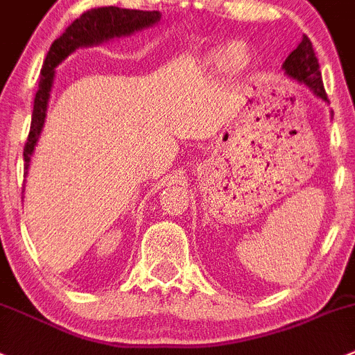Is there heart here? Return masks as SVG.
<instances>
[{
  "mask_svg": "<svg viewBox=\"0 0 355 355\" xmlns=\"http://www.w3.org/2000/svg\"><path fill=\"white\" fill-rule=\"evenodd\" d=\"M251 50L244 42H230L216 46L205 55V66L225 71L230 76H239L251 66Z\"/></svg>",
  "mask_w": 355,
  "mask_h": 355,
  "instance_id": "obj_1",
  "label": "heart"
}]
</instances>
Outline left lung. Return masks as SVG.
<instances>
[{
    "mask_svg": "<svg viewBox=\"0 0 355 355\" xmlns=\"http://www.w3.org/2000/svg\"><path fill=\"white\" fill-rule=\"evenodd\" d=\"M282 69H284V74L288 78L295 80L300 85L306 87L317 99L327 103L322 76H320V67L319 62H317L315 52H313L312 42L309 40V36L303 35L300 45L284 60Z\"/></svg>",
    "mask_w": 355,
    "mask_h": 355,
    "instance_id": "obj_1",
    "label": "left lung"
}]
</instances>
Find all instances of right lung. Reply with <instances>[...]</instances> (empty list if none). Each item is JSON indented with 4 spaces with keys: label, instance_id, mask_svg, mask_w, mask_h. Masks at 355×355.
<instances>
[{
    "label": "right lung",
    "instance_id": "right-lung-1",
    "mask_svg": "<svg viewBox=\"0 0 355 355\" xmlns=\"http://www.w3.org/2000/svg\"><path fill=\"white\" fill-rule=\"evenodd\" d=\"M160 12H144V10L118 8V6H103V8H92L82 13L78 19L71 24L69 28L62 33V36L55 40L50 46L46 59L42 67V78H40V89L35 97V107H33L31 130H29L28 143L24 146V168L28 175L31 157L35 148L42 136L43 125H45L46 110H49L50 92L55 78V67L73 52L82 46L101 45L113 38L130 36L136 31L151 28L160 22Z\"/></svg>",
    "mask_w": 355,
    "mask_h": 355
}]
</instances>
